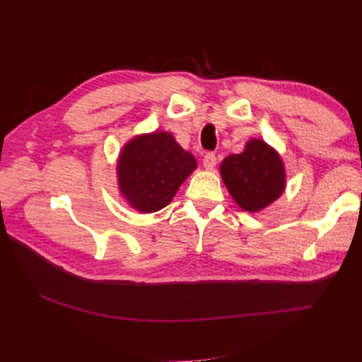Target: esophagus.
I'll return each mask as SVG.
<instances>
[{
    "label": "esophagus",
    "mask_w": 362,
    "mask_h": 362,
    "mask_svg": "<svg viewBox=\"0 0 362 362\" xmlns=\"http://www.w3.org/2000/svg\"><path fill=\"white\" fill-rule=\"evenodd\" d=\"M204 168L208 170H213L216 168V156L213 152H206L204 156Z\"/></svg>",
    "instance_id": "1"
}]
</instances>
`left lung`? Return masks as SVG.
Returning <instances> with one entry per match:
<instances>
[{
	"instance_id": "left-lung-1",
	"label": "left lung",
	"mask_w": 362,
	"mask_h": 362,
	"mask_svg": "<svg viewBox=\"0 0 362 362\" xmlns=\"http://www.w3.org/2000/svg\"><path fill=\"white\" fill-rule=\"evenodd\" d=\"M221 175L233 199L250 213L275 202L286 189L282 160L258 139L249 140L242 154L226 157Z\"/></svg>"
}]
</instances>
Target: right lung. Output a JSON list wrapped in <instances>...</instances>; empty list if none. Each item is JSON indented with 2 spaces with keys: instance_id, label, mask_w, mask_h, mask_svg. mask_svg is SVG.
Masks as SVG:
<instances>
[{
  "instance_id": "add662e5",
  "label": "right lung",
  "mask_w": 362,
  "mask_h": 362,
  "mask_svg": "<svg viewBox=\"0 0 362 362\" xmlns=\"http://www.w3.org/2000/svg\"><path fill=\"white\" fill-rule=\"evenodd\" d=\"M196 169V160L170 133L156 131L128 141L117 161L119 189L131 206L154 213L166 206L184 180Z\"/></svg>"
}]
</instances>
